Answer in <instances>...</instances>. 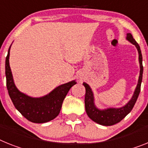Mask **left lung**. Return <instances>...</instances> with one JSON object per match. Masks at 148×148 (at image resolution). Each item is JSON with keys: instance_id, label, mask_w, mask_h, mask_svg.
<instances>
[{"instance_id": "1", "label": "left lung", "mask_w": 148, "mask_h": 148, "mask_svg": "<svg viewBox=\"0 0 148 148\" xmlns=\"http://www.w3.org/2000/svg\"><path fill=\"white\" fill-rule=\"evenodd\" d=\"M126 39L128 41L135 46L138 53V62H139L140 72L138 80L133 95L130 100L126 105L120 108H108L105 109L99 108L95 104V97L94 93L92 90L89 84L84 82L83 85L86 88L85 95V108L86 112L89 118L93 120L96 123H99L102 126H112L114 124L120 122L125 116L130 113L135 102L137 101L138 95L141 90V84L142 81V75H143V65H142V55H141V49L139 45L135 41L132 35L130 33L126 34Z\"/></svg>"}]
</instances>
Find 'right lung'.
<instances>
[{
  "label": "right lung",
  "instance_id": "obj_1",
  "mask_svg": "<svg viewBox=\"0 0 148 148\" xmlns=\"http://www.w3.org/2000/svg\"><path fill=\"white\" fill-rule=\"evenodd\" d=\"M12 45V44H11ZM5 62V74L7 87L11 100L15 108L27 120L35 123H43L55 119L59 114L64 98L71 88L77 84L76 80H71L61 84L50 92L41 97H32L22 92L14 83L13 74L10 66V51Z\"/></svg>",
  "mask_w": 148,
  "mask_h": 148
}]
</instances>
